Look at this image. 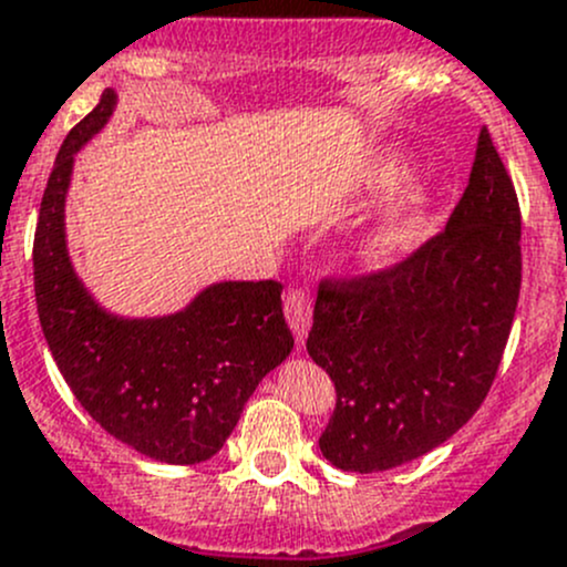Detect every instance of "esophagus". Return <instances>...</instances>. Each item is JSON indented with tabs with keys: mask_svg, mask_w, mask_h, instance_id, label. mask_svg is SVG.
Wrapping results in <instances>:
<instances>
[{
	"mask_svg": "<svg viewBox=\"0 0 567 567\" xmlns=\"http://www.w3.org/2000/svg\"><path fill=\"white\" fill-rule=\"evenodd\" d=\"M285 318H288L290 329H293L296 346L301 348L312 323V299L305 288H290L285 293Z\"/></svg>",
	"mask_w": 567,
	"mask_h": 567,
	"instance_id": "1",
	"label": "esophagus"
}]
</instances>
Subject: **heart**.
<instances>
[{
    "label": "heart",
    "mask_w": 567,
    "mask_h": 567,
    "mask_svg": "<svg viewBox=\"0 0 567 567\" xmlns=\"http://www.w3.org/2000/svg\"><path fill=\"white\" fill-rule=\"evenodd\" d=\"M403 167L398 158H386L370 169V188H386L398 181ZM422 210H425V197L420 188H405L386 205L384 214L375 219V225L359 238V260L370 268H379L390 262L394 255H400L416 236L422 227Z\"/></svg>",
    "instance_id": "b5f03b06"
}]
</instances>
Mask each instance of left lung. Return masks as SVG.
Returning <instances> with one entry per match:
<instances>
[{
    "label": "left lung",
    "instance_id": "8db88e82",
    "mask_svg": "<svg viewBox=\"0 0 567 567\" xmlns=\"http://www.w3.org/2000/svg\"><path fill=\"white\" fill-rule=\"evenodd\" d=\"M518 290L522 210L483 128L439 236L384 271L320 282L307 351L337 390L323 458L386 472L461 431L494 384Z\"/></svg>",
    "mask_w": 567,
    "mask_h": 567
}]
</instances>
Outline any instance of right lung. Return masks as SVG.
Returning <instances> with one entry per match:
<instances>
[{"label":"right lung","instance_id":"right-lung-1","mask_svg":"<svg viewBox=\"0 0 567 567\" xmlns=\"http://www.w3.org/2000/svg\"><path fill=\"white\" fill-rule=\"evenodd\" d=\"M114 104V90H104L65 136L45 183L32 247L38 316L62 379L109 436L153 461L188 466L219 453L293 334L274 279L216 282L164 318H117L87 293L68 257L65 194L73 156L104 128Z\"/></svg>","mask_w":567,"mask_h":567}]
</instances>
